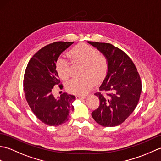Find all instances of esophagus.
I'll return each instance as SVG.
<instances>
[{
	"label": "esophagus",
	"instance_id": "1",
	"mask_svg": "<svg viewBox=\"0 0 161 161\" xmlns=\"http://www.w3.org/2000/svg\"><path fill=\"white\" fill-rule=\"evenodd\" d=\"M85 98H86V95H81V96H80V95H77L76 96L77 100H84Z\"/></svg>",
	"mask_w": 161,
	"mask_h": 161
}]
</instances>
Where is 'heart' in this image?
<instances>
[{
	"label": "heart",
	"mask_w": 161,
	"mask_h": 161,
	"mask_svg": "<svg viewBox=\"0 0 161 161\" xmlns=\"http://www.w3.org/2000/svg\"><path fill=\"white\" fill-rule=\"evenodd\" d=\"M67 56L72 64L82 65L81 75L83 77L73 79L66 84L67 90L70 93L85 94L93 86V79L99 81L107 73L108 64L107 57L99 53L97 48L88 44H78L67 53ZM56 70L61 80H67L70 77V64L64 58L58 59Z\"/></svg>",
	"instance_id": "heart-1"
}]
</instances>
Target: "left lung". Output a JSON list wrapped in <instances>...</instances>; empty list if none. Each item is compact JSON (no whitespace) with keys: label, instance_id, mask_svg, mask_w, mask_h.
<instances>
[{"label":"left lung","instance_id":"8db88e82","mask_svg":"<svg viewBox=\"0 0 161 161\" xmlns=\"http://www.w3.org/2000/svg\"><path fill=\"white\" fill-rule=\"evenodd\" d=\"M107 57V75L95 93L100 105L92 117L103 126H115L125 121L137 106L142 91L141 77L124 51L111 43L88 42Z\"/></svg>","mask_w":161,"mask_h":161}]
</instances>
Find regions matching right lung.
Here are the masks:
<instances>
[{"label":"right lung","mask_w":161,"mask_h":161,"mask_svg":"<svg viewBox=\"0 0 161 161\" xmlns=\"http://www.w3.org/2000/svg\"><path fill=\"white\" fill-rule=\"evenodd\" d=\"M73 43L57 42L44 46L30 59L24 74L27 102L36 118L48 126L64 124L74 110L75 95L64 93L57 99L53 95L54 86L63 87L56 70L58 57Z\"/></svg>","instance_id":"add662e5"}]
</instances>
